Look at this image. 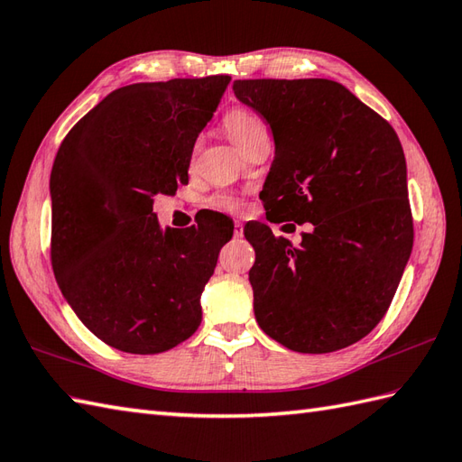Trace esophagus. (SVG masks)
I'll use <instances>...</instances> for the list:
<instances>
[{"mask_svg":"<svg viewBox=\"0 0 462 462\" xmlns=\"http://www.w3.org/2000/svg\"><path fill=\"white\" fill-rule=\"evenodd\" d=\"M234 236H236V238H242V236H244V224L240 220L234 222Z\"/></svg>","mask_w":462,"mask_h":462,"instance_id":"1","label":"esophagus"}]
</instances>
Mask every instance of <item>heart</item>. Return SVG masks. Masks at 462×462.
<instances>
[{"label": "heart", "mask_w": 462, "mask_h": 462, "mask_svg": "<svg viewBox=\"0 0 462 462\" xmlns=\"http://www.w3.org/2000/svg\"><path fill=\"white\" fill-rule=\"evenodd\" d=\"M224 127H226L228 135L240 147L248 143L255 134L265 130L263 122L248 108H232L224 117ZM208 207L218 212L238 214L244 210V200L240 195H234V192H217V195L208 199Z\"/></svg>", "instance_id": "b5f03b06"}]
</instances>
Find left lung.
Masks as SVG:
<instances>
[{"mask_svg":"<svg viewBox=\"0 0 462 462\" xmlns=\"http://www.w3.org/2000/svg\"><path fill=\"white\" fill-rule=\"evenodd\" d=\"M232 88L273 134L260 192L267 220L313 224L299 245L262 222L244 228L255 250L257 325L295 352L346 348L390 309L413 248L400 137L335 80L255 79Z\"/></svg>","mask_w":462,"mask_h":462,"instance_id":"8db88e82","label":"left lung"}]
</instances>
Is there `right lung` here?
Returning <instances> with one entry per match:
<instances>
[{
  "instance_id": "obj_1",
  "label": "right lung",
  "mask_w": 462,
  "mask_h": 462,
  "mask_svg": "<svg viewBox=\"0 0 462 462\" xmlns=\"http://www.w3.org/2000/svg\"><path fill=\"white\" fill-rule=\"evenodd\" d=\"M230 82L117 88L62 139L51 171V262L60 291L106 345L157 354L200 325V293L232 238L226 217L161 230L155 195L189 182L192 147Z\"/></svg>"
}]
</instances>
